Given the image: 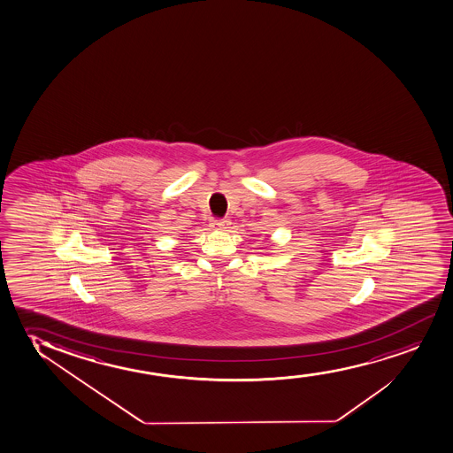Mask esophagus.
<instances>
[{"instance_id":"34e87169","label":"esophagus","mask_w":453,"mask_h":453,"mask_svg":"<svg viewBox=\"0 0 453 453\" xmlns=\"http://www.w3.org/2000/svg\"><path fill=\"white\" fill-rule=\"evenodd\" d=\"M211 226V229L226 230L229 229L230 221L227 219V218H224V219H215V221H213Z\"/></svg>"}]
</instances>
